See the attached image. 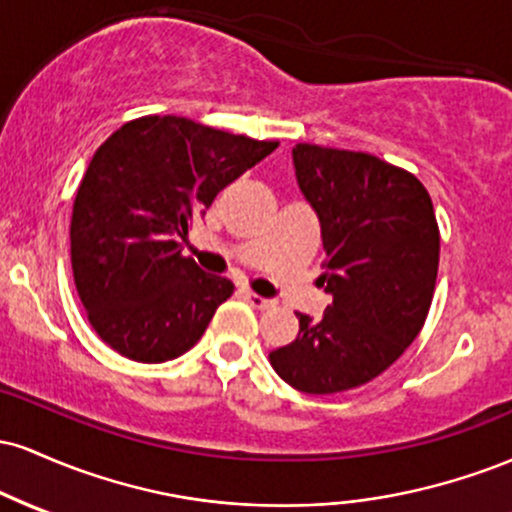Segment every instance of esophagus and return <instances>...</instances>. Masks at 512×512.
Masks as SVG:
<instances>
[{"instance_id":"34e87169","label":"esophagus","mask_w":512,"mask_h":512,"mask_svg":"<svg viewBox=\"0 0 512 512\" xmlns=\"http://www.w3.org/2000/svg\"><path fill=\"white\" fill-rule=\"evenodd\" d=\"M245 301H248L255 310L274 308V301H269V298H264L260 293H252V291H245Z\"/></svg>"}]
</instances>
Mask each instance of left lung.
Here are the masks:
<instances>
[{"mask_svg": "<svg viewBox=\"0 0 512 512\" xmlns=\"http://www.w3.org/2000/svg\"><path fill=\"white\" fill-rule=\"evenodd\" d=\"M293 166L320 219V281L332 303L317 320L296 313V339L269 363L296 390L332 395L378 378L424 330L440 231L431 195L409 170L317 144H296Z\"/></svg>", "mask_w": 512, "mask_h": 512, "instance_id": "8db88e82", "label": "left lung"}]
</instances>
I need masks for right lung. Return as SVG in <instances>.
Segmentation results:
<instances>
[{"label": "right lung", "mask_w": 512, "mask_h": 512, "mask_svg": "<svg viewBox=\"0 0 512 512\" xmlns=\"http://www.w3.org/2000/svg\"><path fill=\"white\" fill-rule=\"evenodd\" d=\"M276 146L178 115L129 120L98 146L69 238L76 293L110 349L163 363L202 339L233 284L202 272L178 238Z\"/></svg>", "instance_id": "add662e5"}]
</instances>
